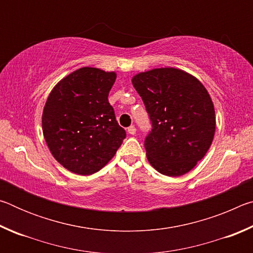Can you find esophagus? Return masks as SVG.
<instances>
[{
    "label": "esophagus",
    "mask_w": 253,
    "mask_h": 253,
    "mask_svg": "<svg viewBox=\"0 0 253 253\" xmlns=\"http://www.w3.org/2000/svg\"><path fill=\"white\" fill-rule=\"evenodd\" d=\"M127 131H128V134H130V135H135L136 134V128H135V126H129L128 127V129H127Z\"/></svg>",
    "instance_id": "34e87169"
}]
</instances>
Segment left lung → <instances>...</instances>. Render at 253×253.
Listing matches in <instances>:
<instances>
[{
    "instance_id": "8db88e82",
    "label": "left lung",
    "mask_w": 253,
    "mask_h": 253,
    "mask_svg": "<svg viewBox=\"0 0 253 253\" xmlns=\"http://www.w3.org/2000/svg\"><path fill=\"white\" fill-rule=\"evenodd\" d=\"M152 122L146 156L166 176H181L202 160L215 132L213 101L202 83L177 68H156L131 79Z\"/></svg>"
}]
</instances>
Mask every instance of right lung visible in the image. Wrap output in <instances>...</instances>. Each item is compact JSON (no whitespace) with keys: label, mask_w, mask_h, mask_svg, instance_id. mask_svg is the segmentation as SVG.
Here are the masks:
<instances>
[{"label":"right lung","mask_w":253,"mask_h":253,"mask_svg":"<svg viewBox=\"0 0 253 253\" xmlns=\"http://www.w3.org/2000/svg\"><path fill=\"white\" fill-rule=\"evenodd\" d=\"M116 77L114 71L83 67L60 80L45 101V143L55 160L72 173L98 172L126 137L108 101Z\"/></svg>","instance_id":"obj_1"}]
</instances>
